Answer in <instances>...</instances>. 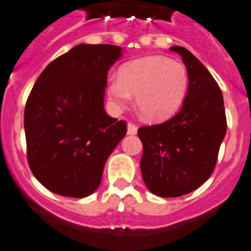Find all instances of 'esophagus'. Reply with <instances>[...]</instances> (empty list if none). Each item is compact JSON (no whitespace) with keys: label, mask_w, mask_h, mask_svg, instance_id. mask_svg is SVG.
I'll return each mask as SVG.
<instances>
[{"label":"esophagus","mask_w":251,"mask_h":251,"mask_svg":"<svg viewBox=\"0 0 251 251\" xmlns=\"http://www.w3.org/2000/svg\"><path fill=\"white\" fill-rule=\"evenodd\" d=\"M138 132V127L134 125V124H127V134L128 135H136Z\"/></svg>","instance_id":"1"}]
</instances>
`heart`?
<instances>
[{"label": "heart", "instance_id": "obj_1", "mask_svg": "<svg viewBox=\"0 0 251 251\" xmlns=\"http://www.w3.org/2000/svg\"><path fill=\"white\" fill-rule=\"evenodd\" d=\"M113 107L123 110L136 95V107L150 121L172 117L182 106L188 91V73L182 63L167 56L150 55L132 60L111 75L106 83Z\"/></svg>", "mask_w": 251, "mask_h": 251}]
</instances>
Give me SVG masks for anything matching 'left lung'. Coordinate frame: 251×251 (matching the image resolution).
<instances>
[{
    "instance_id": "obj_1",
    "label": "left lung",
    "mask_w": 251,
    "mask_h": 251,
    "mask_svg": "<svg viewBox=\"0 0 251 251\" xmlns=\"http://www.w3.org/2000/svg\"><path fill=\"white\" fill-rule=\"evenodd\" d=\"M171 50L182 56L188 73L182 108L165 123L138 130L144 183L165 198L187 195L210 178L227 127L222 92L210 72L186 48Z\"/></svg>"
}]
</instances>
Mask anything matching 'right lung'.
<instances>
[{"instance_id": "right-lung-1", "label": "right lung", "mask_w": 251, "mask_h": 251, "mask_svg": "<svg viewBox=\"0 0 251 251\" xmlns=\"http://www.w3.org/2000/svg\"><path fill=\"white\" fill-rule=\"evenodd\" d=\"M123 48L79 44L39 75L25 106L27 160L56 195L83 198L99 188L106 160L126 135V123L103 107L108 69Z\"/></svg>"}]
</instances>
